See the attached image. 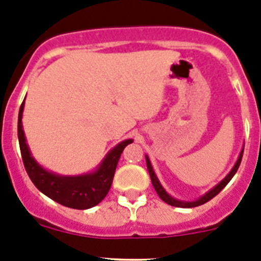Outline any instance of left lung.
I'll list each match as a JSON object with an SVG mask.
<instances>
[{"mask_svg":"<svg viewBox=\"0 0 261 261\" xmlns=\"http://www.w3.org/2000/svg\"><path fill=\"white\" fill-rule=\"evenodd\" d=\"M243 154H244V149L241 150L240 155H239L238 160H236L235 165H233L232 169L230 170V173H228V174L226 175V177L223 178V179L221 180L220 183L216 184V186L213 187L212 189H210L208 192H206L203 196L199 197V198L196 199V201H181V199H177V198H174V197L170 196V194L168 193L167 191H165L164 187L160 184V181H159V179H158L156 174H155L154 169H152V165H151V163H150V159H149V156H147V155H145V159H146L147 170H149V174H150V179H151V183H152V186H154L155 191H156L158 196H159L160 198H162L163 201L165 202V203L170 204V206H173V207H180V208H192V207L201 206V204L208 202L210 199H212L213 197L217 196V194L220 193V192L222 191V189L225 188L226 186H227L228 181L232 179V177L235 175V173L238 172L239 167H240L241 159H243Z\"/></svg>","mask_w":261,"mask_h":261,"instance_id":"8db88e82","label":"left lung"}]
</instances>
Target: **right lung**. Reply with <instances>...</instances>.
Wrapping results in <instances>:
<instances>
[{
  "label": "right lung",
  "mask_w": 261,
  "mask_h": 261,
  "mask_svg": "<svg viewBox=\"0 0 261 261\" xmlns=\"http://www.w3.org/2000/svg\"><path fill=\"white\" fill-rule=\"evenodd\" d=\"M23 106L25 101L21 103L18 111L17 135L23 165L31 181L41 193L65 207L74 210H88L97 206L109 193L118 159L123 149L133 143V139L121 141L114 149L110 150L94 172L81 175L57 174L41 167L31 155L22 128Z\"/></svg>",
  "instance_id": "right-lung-1"
}]
</instances>
